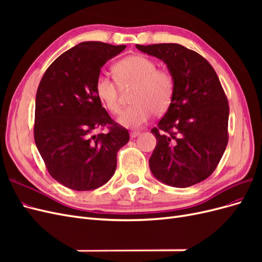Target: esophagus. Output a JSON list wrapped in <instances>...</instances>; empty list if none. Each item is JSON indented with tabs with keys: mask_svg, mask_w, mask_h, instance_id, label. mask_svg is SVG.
<instances>
[{
	"mask_svg": "<svg viewBox=\"0 0 262 262\" xmlns=\"http://www.w3.org/2000/svg\"><path fill=\"white\" fill-rule=\"evenodd\" d=\"M140 134H141V132H140V131H133V132H131V133H130V138H131V139H134V138L139 137Z\"/></svg>",
	"mask_w": 262,
	"mask_h": 262,
	"instance_id": "esophagus-1",
	"label": "esophagus"
}]
</instances>
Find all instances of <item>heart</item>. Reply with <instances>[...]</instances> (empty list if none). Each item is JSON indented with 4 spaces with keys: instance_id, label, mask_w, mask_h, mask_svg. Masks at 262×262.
Listing matches in <instances>:
<instances>
[{
    "instance_id": "1",
    "label": "heart",
    "mask_w": 262,
    "mask_h": 262,
    "mask_svg": "<svg viewBox=\"0 0 262 262\" xmlns=\"http://www.w3.org/2000/svg\"><path fill=\"white\" fill-rule=\"evenodd\" d=\"M114 70L119 84L134 86L131 97L134 105L119 116L118 122L121 125L139 128L149 120L154 112L162 114L167 110L175 92V78L169 70L158 69L153 59L142 54L122 59ZM116 81L107 74H100L95 82L98 98L113 114H118L121 108Z\"/></svg>"
}]
</instances>
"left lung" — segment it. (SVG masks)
I'll return each instance as SVG.
<instances>
[{"label":"left lung","instance_id":"1","mask_svg":"<svg viewBox=\"0 0 262 262\" xmlns=\"http://www.w3.org/2000/svg\"><path fill=\"white\" fill-rule=\"evenodd\" d=\"M163 60L175 78L173 97L157 126L148 164L164 184L186 188L215 170L228 142L229 107L223 87L202 55L178 43L137 45Z\"/></svg>","mask_w":262,"mask_h":262}]
</instances>
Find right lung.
<instances>
[{
    "label": "right lung",
    "instance_id": "add662e5",
    "mask_svg": "<svg viewBox=\"0 0 262 262\" xmlns=\"http://www.w3.org/2000/svg\"><path fill=\"white\" fill-rule=\"evenodd\" d=\"M124 45L85 41L47 69L36 95L34 137L50 176L77 191L105 185L117 167V152L129 132L115 122L95 91L105 63ZM107 127V134L95 135Z\"/></svg>",
    "mask_w": 262,
    "mask_h": 262
}]
</instances>
